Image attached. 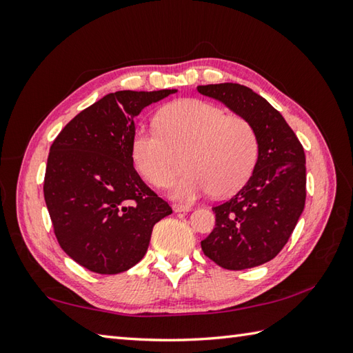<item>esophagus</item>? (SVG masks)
<instances>
[{
  "instance_id": "obj_1",
  "label": "esophagus",
  "mask_w": 353,
  "mask_h": 353,
  "mask_svg": "<svg viewBox=\"0 0 353 353\" xmlns=\"http://www.w3.org/2000/svg\"><path fill=\"white\" fill-rule=\"evenodd\" d=\"M172 211L174 212H188L191 211V206L190 205H172Z\"/></svg>"
}]
</instances>
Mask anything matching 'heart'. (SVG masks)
<instances>
[{
    "label": "heart",
    "mask_w": 353,
    "mask_h": 353,
    "mask_svg": "<svg viewBox=\"0 0 353 353\" xmlns=\"http://www.w3.org/2000/svg\"><path fill=\"white\" fill-rule=\"evenodd\" d=\"M258 153V133L249 119L197 99L167 104L156 115V129L141 125L132 138L134 163L157 188L168 186L185 163L171 191L183 201L234 194L249 181Z\"/></svg>",
    "instance_id": "b5f03b06"
}]
</instances>
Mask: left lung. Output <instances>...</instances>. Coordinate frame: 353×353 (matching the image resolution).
I'll use <instances>...</instances> for the list:
<instances>
[{
	"label": "left lung",
	"mask_w": 353,
	"mask_h": 353,
	"mask_svg": "<svg viewBox=\"0 0 353 353\" xmlns=\"http://www.w3.org/2000/svg\"><path fill=\"white\" fill-rule=\"evenodd\" d=\"M197 89L249 119L259 141L253 174L234 197L212 208L215 228L201 250L226 270L261 265L288 243L305 208L303 147L279 112L250 88L220 83Z\"/></svg>",
	"instance_id": "left-lung-1"
}]
</instances>
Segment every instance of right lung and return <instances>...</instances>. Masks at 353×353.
Wrapping results in <instances>:
<instances>
[{"label":"right lung","mask_w":353,"mask_h":353,"mask_svg":"<svg viewBox=\"0 0 353 353\" xmlns=\"http://www.w3.org/2000/svg\"><path fill=\"white\" fill-rule=\"evenodd\" d=\"M176 89L118 91L81 110L51 144L43 197L52 230L70 258L117 274L144 258L170 205L133 168L134 117Z\"/></svg>","instance_id":"1"}]
</instances>
